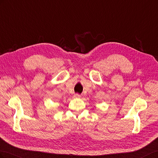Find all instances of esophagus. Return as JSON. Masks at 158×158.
<instances>
[{
  "instance_id": "34e87169",
  "label": "esophagus",
  "mask_w": 158,
  "mask_h": 158,
  "mask_svg": "<svg viewBox=\"0 0 158 158\" xmlns=\"http://www.w3.org/2000/svg\"><path fill=\"white\" fill-rule=\"evenodd\" d=\"M74 98H76V99H78V98H80V95H79V94H74Z\"/></svg>"
}]
</instances>
